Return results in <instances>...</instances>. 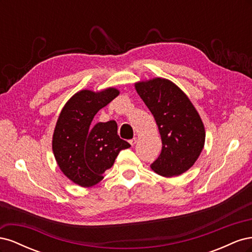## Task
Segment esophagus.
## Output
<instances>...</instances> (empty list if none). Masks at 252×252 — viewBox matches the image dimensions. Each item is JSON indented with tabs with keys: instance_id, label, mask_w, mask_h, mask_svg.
Instances as JSON below:
<instances>
[{
	"instance_id": "esophagus-1",
	"label": "esophagus",
	"mask_w": 252,
	"mask_h": 252,
	"mask_svg": "<svg viewBox=\"0 0 252 252\" xmlns=\"http://www.w3.org/2000/svg\"><path fill=\"white\" fill-rule=\"evenodd\" d=\"M136 141H138V139H136V138H133L132 140H130V141H129V143H130V144H131V146H133V145H135Z\"/></svg>"
}]
</instances>
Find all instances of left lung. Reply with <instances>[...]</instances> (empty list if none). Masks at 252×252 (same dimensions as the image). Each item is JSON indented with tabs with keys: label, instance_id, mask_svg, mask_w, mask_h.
<instances>
[{
	"label": "left lung",
	"instance_id": "1",
	"mask_svg": "<svg viewBox=\"0 0 252 252\" xmlns=\"http://www.w3.org/2000/svg\"><path fill=\"white\" fill-rule=\"evenodd\" d=\"M136 93L154 116L162 139L161 155L150 165L166 178L192 167L205 144V127L189 97L171 81L155 78L134 84Z\"/></svg>",
	"mask_w": 252,
	"mask_h": 252
}]
</instances>
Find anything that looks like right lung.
Listing matches in <instances>:
<instances>
[{"mask_svg":"<svg viewBox=\"0 0 252 252\" xmlns=\"http://www.w3.org/2000/svg\"><path fill=\"white\" fill-rule=\"evenodd\" d=\"M120 94L117 88L84 89L74 94L61 111L52 135L58 166L74 184L91 187L104 177L122 149L130 147L120 139L116 121L93 125L96 112Z\"/></svg>","mask_w":252,"mask_h":252,"instance_id":"1","label":"right lung"}]
</instances>
